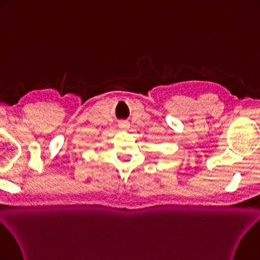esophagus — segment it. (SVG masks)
I'll use <instances>...</instances> for the list:
<instances>
[{"label": "esophagus", "instance_id": "obj_1", "mask_svg": "<svg viewBox=\"0 0 260 260\" xmlns=\"http://www.w3.org/2000/svg\"><path fill=\"white\" fill-rule=\"evenodd\" d=\"M119 127L121 129H128L129 128V124L126 122H120L119 123Z\"/></svg>", "mask_w": 260, "mask_h": 260}]
</instances>
